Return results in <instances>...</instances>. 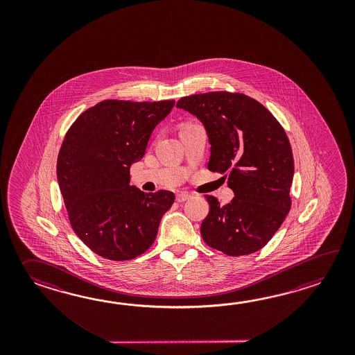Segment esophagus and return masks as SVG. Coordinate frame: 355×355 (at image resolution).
<instances>
[{
    "label": "esophagus",
    "mask_w": 355,
    "mask_h": 355,
    "mask_svg": "<svg viewBox=\"0 0 355 355\" xmlns=\"http://www.w3.org/2000/svg\"><path fill=\"white\" fill-rule=\"evenodd\" d=\"M190 196H191L188 194V193H180V194H178V196H176V200H178L179 203H184V202H187V200H188Z\"/></svg>",
    "instance_id": "esophagus-1"
}]
</instances>
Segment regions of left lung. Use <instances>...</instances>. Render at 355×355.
Returning a JSON list of instances; mask_svg holds the SVG:
<instances>
[{"mask_svg":"<svg viewBox=\"0 0 355 355\" xmlns=\"http://www.w3.org/2000/svg\"><path fill=\"white\" fill-rule=\"evenodd\" d=\"M176 107L203 124L211 144L208 170L226 174L234 194L226 205L205 196L204 241L230 257L264 248L291 209L295 161L284 129L264 105L243 94H196L181 98Z\"/></svg>","mask_w":355,"mask_h":355,"instance_id":"left-lung-1","label":"left lung"}]
</instances>
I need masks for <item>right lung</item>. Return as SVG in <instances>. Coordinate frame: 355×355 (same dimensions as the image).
Segmentation results:
<instances>
[{
    "instance_id": "1",
    "label": "right lung",
    "mask_w": 355,
    "mask_h": 355,
    "mask_svg": "<svg viewBox=\"0 0 355 355\" xmlns=\"http://www.w3.org/2000/svg\"><path fill=\"white\" fill-rule=\"evenodd\" d=\"M174 100H105L69 128L57 159V179L71 226L98 257L130 260L151 248L173 191L144 194L129 185V168L146 153L152 132Z\"/></svg>"
}]
</instances>
